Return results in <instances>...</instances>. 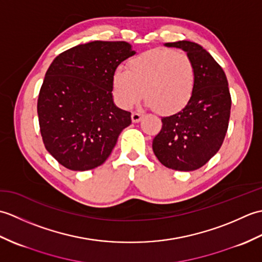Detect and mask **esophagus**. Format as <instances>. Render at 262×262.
Instances as JSON below:
<instances>
[{"label": "esophagus", "instance_id": "34e87169", "mask_svg": "<svg viewBox=\"0 0 262 262\" xmlns=\"http://www.w3.org/2000/svg\"><path fill=\"white\" fill-rule=\"evenodd\" d=\"M143 117V114L142 113H136V111H134V113L132 114V120L133 122H138Z\"/></svg>", "mask_w": 262, "mask_h": 262}]
</instances>
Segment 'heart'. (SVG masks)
Wrapping results in <instances>:
<instances>
[{"label":"heart","mask_w":262,"mask_h":262,"mask_svg":"<svg viewBox=\"0 0 262 262\" xmlns=\"http://www.w3.org/2000/svg\"><path fill=\"white\" fill-rule=\"evenodd\" d=\"M196 85V69L186 53L154 48L132 58L128 70L118 68L111 77L113 94L128 109L146 98V103L162 115L176 114L190 101Z\"/></svg>","instance_id":"b5f03b06"}]
</instances>
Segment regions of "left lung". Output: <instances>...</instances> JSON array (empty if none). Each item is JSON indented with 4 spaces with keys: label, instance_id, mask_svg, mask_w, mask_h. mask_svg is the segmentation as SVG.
<instances>
[{
    "label": "left lung",
    "instance_id": "8db88e82",
    "mask_svg": "<svg viewBox=\"0 0 262 262\" xmlns=\"http://www.w3.org/2000/svg\"><path fill=\"white\" fill-rule=\"evenodd\" d=\"M165 46L181 48L191 58L196 85L185 108L162 117L153 152L166 168L193 171L207 163L224 142L232 104L229 83L220 64L198 43L181 40Z\"/></svg>",
    "mask_w": 262,
    "mask_h": 262
}]
</instances>
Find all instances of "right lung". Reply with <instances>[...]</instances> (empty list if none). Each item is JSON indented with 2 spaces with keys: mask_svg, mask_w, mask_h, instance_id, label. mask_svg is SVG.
Returning <instances> with one entry per match:
<instances>
[{
  "mask_svg": "<svg viewBox=\"0 0 262 262\" xmlns=\"http://www.w3.org/2000/svg\"><path fill=\"white\" fill-rule=\"evenodd\" d=\"M135 52L126 41H91L59 54L46 72L37 113L43 145L66 169L86 171L101 165L129 111L117 108L111 77Z\"/></svg>",
  "mask_w": 262,
  "mask_h": 262,
  "instance_id": "right-lung-1",
  "label": "right lung"
}]
</instances>
